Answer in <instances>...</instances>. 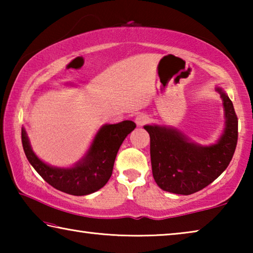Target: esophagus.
<instances>
[{"label": "esophagus", "mask_w": 253, "mask_h": 253, "mask_svg": "<svg viewBox=\"0 0 253 253\" xmlns=\"http://www.w3.org/2000/svg\"><path fill=\"white\" fill-rule=\"evenodd\" d=\"M148 121H149V118H148L147 115H145V114L137 115L136 118H135V123H136L137 126H143V125H145V124H146Z\"/></svg>", "instance_id": "obj_1"}]
</instances>
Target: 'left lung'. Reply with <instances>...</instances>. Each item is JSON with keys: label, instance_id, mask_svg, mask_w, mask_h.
I'll return each instance as SVG.
<instances>
[{"label": "left lung", "instance_id": "1", "mask_svg": "<svg viewBox=\"0 0 253 253\" xmlns=\"http://www.w3.org/2000/svg\"><path fill=\"white\" fill-rule=\"evenodd\" d=\"M224 129L214 144L201 145L166 125H145L151 137L154 179L163 191L190 195L216 179L228 168L238 142V117L232 101L221 87Z\"/></svg>", "mask_w": 253, "mask_h": 253}]
</instances>
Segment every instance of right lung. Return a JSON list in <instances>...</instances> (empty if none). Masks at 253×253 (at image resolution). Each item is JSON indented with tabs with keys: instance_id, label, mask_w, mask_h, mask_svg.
<instances>
[{
	"instance_id": "add662e5",
	"label": "right lung",
	"mask_w": 253,
	"mask_h": 253,
	"mask_svg": "<svg viewBox=\"0 0 253 253\" xmlns=\"http://www.w3.org/2000/svg\"><path fill=\"white\" fill-rule=\"evenodd\" d=\"M135 127L136 124L131 121L102 125L96 132L88 151L71 168H57L41 161L33 152L24 127L22 145L30 164L46 183L67 194L83 196L91 194L106 185L113 174L118 149Z\"/></svg>"
}]
</instances>
